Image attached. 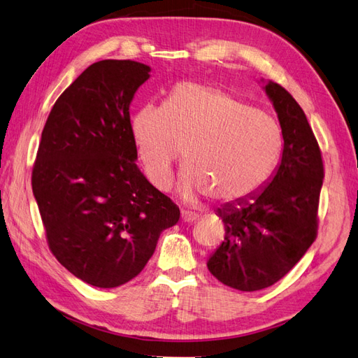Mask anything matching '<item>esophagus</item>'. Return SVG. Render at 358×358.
I'll return each instance as SVG.
<instances>
[{
    "label": "esophagus",
    "instance_id": "1",
    "mask_svg": "<svg viewBox=\"0 0 358 358\" xmlns=\"http://www.w3.org/2000/svg\"><path fill=\"white\" fill-rule=\"evenodd\" d=\"M196 220H198V217H196L195 213H190V212H186V210L181 212V221L185 222V224H192Z\"/></svg>",
    "mask_w": 358,
    "mask_h": 358
}]
</instances>
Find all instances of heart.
Masks as SVG:
<instances>
[{"label":"heart","mask_w":358,"mask_h":358,"mask_svg":"<svg viewBox=\"0 0 358 358\" xmlns=\"http://www.w3.org/2000/svg\"><path fill=\"white\" fill-rule=\"evenodd\" d=\"M132 134L148 180L172 185L173 166L185 152L180 194L239 204L259 194L276 171L284 137L270 115L230 90L185 82L164 106L146 105L134 115Z\"/></svg>","instance_id":"obj_1"}]
</instances>
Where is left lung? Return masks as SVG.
Instances as JSON below:
<instances>
[{
  "mask_svg": "<svg viewBox=\"0 0 358 358\" xmlns=\"http://www.w3.org/2000/svg\"><path fill=\"white\" fill-rule=\"evenodd\" d=\"M284 137L279 168L265 189L218 217L226 236L207 262L224 285L239 292L271 287L301 261L317 236L322 152L303 110L276 82L265 85Z\"/></svg>",
  "mask_w": 358,
  "mask_h": 358,
  "instance_id": "8db88e82",
  "label": "left lung"
}]
</instances>
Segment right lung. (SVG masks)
Masks as SVG:
<instances>
[{
  "label": "right lung",
  "mask_w": 358,
  "mask_h": 358,
  "mask_svg": "<svg viewBox=\"0 0 358 358\" xmlns=\"http://www.w3.org/2000/svg\"><path fill=\"white\" fill-rule=\"evenodd\" d=\"M151 66L99 61L55 102L31 171L50 252L99 288L145 268L178 206L137 168L129 105Z\"/></svg>",
  "instance_id": "obj_1"
}]
</instances>
